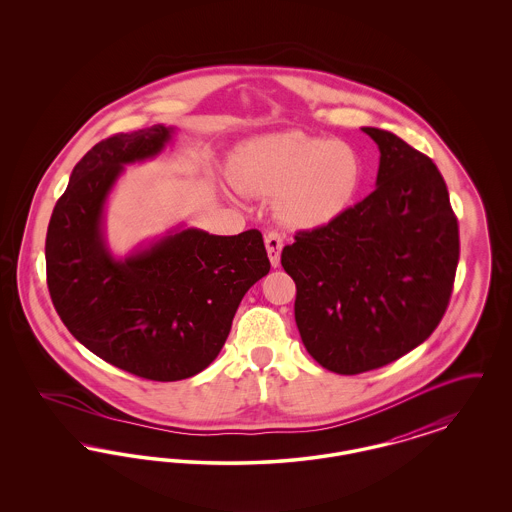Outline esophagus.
<instances>
[{
    "label": "esophagus",
    "instance_id": "34e87169",
    "mask_svg": "<svg viewBox=\"0 0 512 512\" xmlns=\"http://www.w3.org/2000/svg\"><path fill=\"white\" fill-rule=\"evenodd\" d=\"M265 245H267L268 259H270V265L276 268L280 265V253H282V247H284V240L278 232H268L265 236Z\"/></svg>",
    "mask_w": 512,
    "mask_h": 512
}]
</instances>
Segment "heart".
Returning a JSON list of instances; mask_svg holds the SVG:
<instances>
[{"instance_id":"b5f03b06","label":"heart","mask_w":512,"mask_h":512,"mask_svg":"<svg viewBox=\"0 0 512 512\" xmlns=\"http://www.w3.org/2000/svg\"><path fill=\"white\" fill-rule=\"evenodd\" d=\"M361 182L363 161L355 147L305 132L251 140L238 155V184L253 194L278 195L280 219L297 228L338 219Z\"/></svg>"}]
</instances>
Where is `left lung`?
<instances>
[{
  "label": "left lung",
  "mask_w": 512,
  "mask_h": 512,
  "mask_svg": "<svg viewBox=\"0 0 512 512\" xmlns=\"http://www.w3.org/2000/svg\"><path fill=\"white\" fill-rule=\"evenodd\" d=\"M363 132L380 149L376 190L282 249L305 349L349 376L430 338L459 263V224L438 167L388 130Z\"/></svg>",
  "instance_id": "obj_1"
}]
</instances>
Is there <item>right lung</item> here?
I'll list each match as a JSON object with an SVG mask.
<instances>
[{
	"label": "right lung",
	"mask_w": 512,
	"mask_h": 512,
	"mask_svg": "<svg viewBox=\"0 0 512 512\" xmlns=\"http://www.w3.org/2000/svg\"><path fill=\"white\" fill-rule=\"evenodd\" d=\"M174 128L155 124L92 147L55 203L46 236L53 307L99 359L155 382L211 365L247 290L270 261L259 230L215 236L174 228L117 259L105 242V203L124 165L157 157Z\"/></svg>",
	"instance_id": "add662e5"
}]
</instances>
